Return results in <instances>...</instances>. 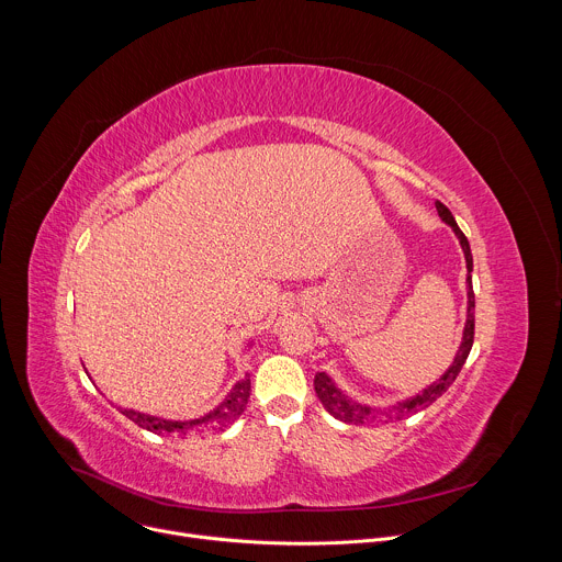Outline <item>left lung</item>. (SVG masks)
<instances>
[{
    "mask_svg": "<svg viewBox=\"0 0 562 562\" xmlns=\"http://www.w3.org/2000/svg\"><path fill=\"white\" fill-rule=\"evenodd\" d=\"M436 209H438V215L453 228V233L458 235L460 239V247L464 251V260H467V325H464V331H462V342H460V349L453 358V364L445 371V375L434 382L431 386H427L423 393L405 400V403H397L393 409L389 412H380V409H371L367 405H360L356 403V400H351L347 393H342L336 382L327 375V373H315V393L319 397V403H323V407L338 420L342 423H349V425H367V423H375L380 418H384V423H389L391 418H403L407 414H416L418 409H425L429 407L431 403H436V397H440L451 384L453 380L458 378L469 351H471V345H473V325H475V317H473V308H475V297H473V286H471V271H473V258H471V249H469V243L464 233L458 228L451 211L442 204V202H436Z\"/></svg>",
    "mask_w": 562,
    "mask_h": 562,
    "instance_id": "left-lung-1",
    "label": "left lung"
}]
</instances>
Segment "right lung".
Here are the masks:
<instances>
[{
    "label": "right lung",
    "mask_w": 562,
    "mask_h": 562,
    "mask_svg": "<svg viewBox=\"0 0 562 562\" xmlns=\"http://www.w3.org/2000/svg\"><path fill=\"white\" fill-rule=\"evenodd\" d=\"M251 395V380L249 375L245 380H237L235 386L231 389V393L224 397V403L217 405L213 412H209L202 418L195 420H167V418H157V416H148V414H139L133 409H122V414L133 420L137 427L153 431L157 436H171V434H180L187 436L191 431H222L226 425H231L233 420H237L243 416V412L247 409Z\"/></svg>",
    "instance_id": "1"
}]
</instances>
